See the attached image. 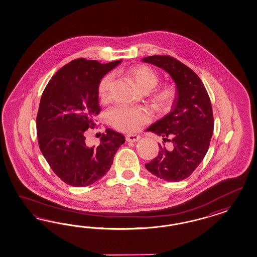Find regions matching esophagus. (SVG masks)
I'll use <instances>...</instances> for the list:
<instances>
[{"label":"esophagus","mask_w":257,"mask_h":257,"mask_svg":"<svg viewBox=\"0 0 257 257\" xmlns=\"http://www.w3.org/2000/svg\"><path fill=\"white\" fill-rule=\"evenodd\" d=\"M140 140V136L139 135H127L126 140L127 142H137Z\"/></svg>","instance_id":"esophagus-1"}]
</instances>
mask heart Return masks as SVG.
<instances>
[{"label":"heart","instance_id":"heart-1","mask_svg":"<svg viewBox=\"0 0 257 257\" xmlns=\"http://www.w3.org/2000/svg\"><path fill=\"white\" fill-rule=\"evenodd\" d=\"M127 75L132 80L134 85L140 91H149L156 86L158 77L156 71L148 66H135L127 70ZM112 76L110 74L102 78L98 86V93L101 100H105L108 95ZM175 91L171 86L159 88L153 96L155 106L159 109L170 107L174 99ZM107 120L110 125L118 131L133 133L139 131L150 120L148 112L142 107L116 106L107 112Z\"/></svg>","mask_w":257,"mask_h":257}]
</instances>
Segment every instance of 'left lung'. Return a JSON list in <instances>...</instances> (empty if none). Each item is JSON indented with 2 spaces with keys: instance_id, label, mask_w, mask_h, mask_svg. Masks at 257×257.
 Returning <instances> with one entry per match:
<instances>
[{
  "instance_id": "8db88e82",
  "label": "left lung",
  "mask_w": 257,
  "mask_h": 257,
  "mask_svg": "<svg viewBox=\"0 0 257 257\" xmlns=\"http://www.w3.org/2000/svg\"><path fill=\"white\" fill-rule=\"evenodd\" d=\"M142 62L165 70L175 84L171 112L151 125L152 132L169 141L173 148L159 144V155L145 167L167 182L187 178L206 155L214 129L210 98L202 80L185 64L169 55L144 57Z\"/></svg>"
}]
</instances>
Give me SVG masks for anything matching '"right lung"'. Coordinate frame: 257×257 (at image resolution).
<instances>
[{
	"mask_svg": "<svg viewBox=\"0 0 257 257\" xmlns=\"http://www.w3.org/2000/svg\"><path fill=\"white\" fill-rule=\"evenodd\" d=\"M120 62L72 60L52 77L41 96L37 117L39 148L55 174L72 187L101 179L125 142L123 135L109 128L98 146H86L84 136L96 125L94 118L101 111V78Z\"/></svg>",
	"mask_w": 257,
	"mask_h": 257,
	"instance_id": "add662e5",
	"label": "right lung"
}]
</instances>
